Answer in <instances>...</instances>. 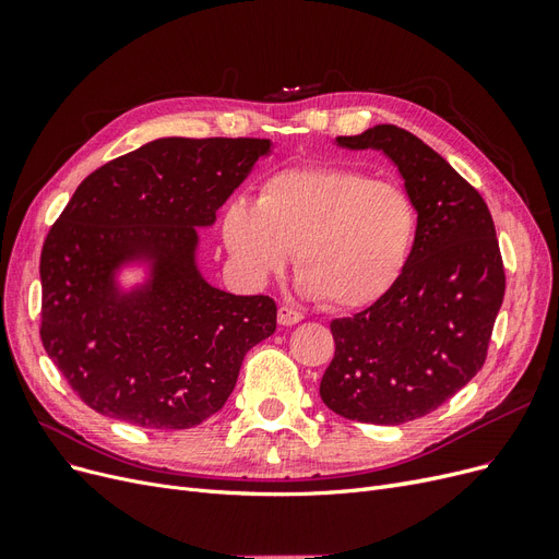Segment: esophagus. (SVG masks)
Here are the masks:
<instances>
[{"mask_svg":"<svg viewBox=\"0 0 559 559\" xmlns=\"http://www.w3.org/2000/svg\"><path fill=\"white\" fill-rule=\"evenodd\" d=\"M277 321H280V326H294V324H298V321H302V314L294 308L282 306L277 310Z\"/></svg>","mask_w":559,"mask_h":559,"instance_id":"obj_1","label":"esophagus"}]
</instances>
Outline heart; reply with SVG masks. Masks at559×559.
<instances>
[{
  "label": "heart",
  "mask_w": 559,
  "mask_h": 559,
  "mask_svg": "<svg viewBox=\"0 0 559 559\" xmlns=\"http://www.w3.org/2000/svg\"><path fill=\"white\" fill-rule=\"evenodd\" d=\"M222 238L251 284L289 265L298 289L337 310L373 306L394 289L417 240L413 198L349 167H296L263 181L257 205L233 200Z\"/></svg>",
  "instance_id": "b5f03b06"
}]
</instances>
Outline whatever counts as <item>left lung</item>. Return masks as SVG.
<instances>
[{
    "mask_svg": "<svg viewBox=\"0 0 559 559\" xmlns=\"http://www.w3.org/2000/svg\"><path fill=\"white\" fill-rule=\"evenodd\" d=\"M335 144L394 163L415 202L417 240L392 292L331 321L335 354L319 396L341 417L403 425L485 364L506 289L497 230L480 193L413 132L380 123Z\"/></svg>",
    "mask_w": 559,
    "mask_h": 559,
    "instance_id": "8db88e82",
    "label": "left lung"
}]
</instances>
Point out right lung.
<instances>
[{"instance_id": "1", "label": "right lung", "mask_w": 559, "mask_h": 559, "mask_svg": "<svg viewBox=\"0 0 559 559\" xmlns=\"http://www.w3.org/2000/svg\"><path fill=\"white\" fill-rule=\"evenodd\" d=\"M273 148L160 138L79 183L41 249V343L95 413L191 429L224 408L245 354L275 333L273 298L216 289L198 265V228Z\"/></svg>"}]
</instances>
